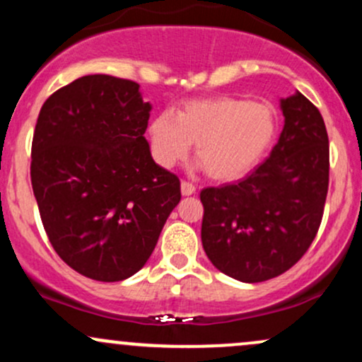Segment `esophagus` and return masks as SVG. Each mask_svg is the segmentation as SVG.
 I'll list each match as a JSON object with an SVG mask.
<instances>
[{
	"instance_id": "esophagus-1",
	"label": "esophagus",
	"mask_w": 362,
	"mask_h": 362,
	"mask_svg": "<svg viewBox=\"0 0 362 362\" xmlns=\"http://www.w3.org/2000/svg\"><path fill=\"white\" fill-rule=\"evenodd\" d=\"M180 187H182V194L184 195H192V194H195V185L192 184V182H187V180H184L180 184Z\"/></svg>"
}]
</instances>
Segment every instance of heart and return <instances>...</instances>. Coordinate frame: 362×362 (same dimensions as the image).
<instances>
[{
  "label": "heart",
  "instance_id": "b5f03b06",
  "mask_svg": "<svg viewBox=\"0 0 362 362\" xmlns=\"http://www.w3.org/2000/svg\"><path fill=\"white\" fill-rule=\"evenodd\" d=\"M277 131L276 112L264 102L216 97L189 102L175 115H156L149 124L153 156L170 168L195 155L214 180H235L260 163Z\"/></svg>",
  "mask_w": 362,
  "mask_h": 362
}]
</instances>
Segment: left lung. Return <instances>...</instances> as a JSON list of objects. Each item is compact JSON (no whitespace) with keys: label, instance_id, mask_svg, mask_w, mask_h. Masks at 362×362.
<instances>
[{"label":"left lung","instance_id":"8db88e82","mask_svg":"<svg viewBox=\"0 0 362 362\" xmlns=\"http://www.w3.org/2000/svg\"><path fill=\"white\" fill-rule=\"evenodd\" d=\"M284 129L271 155L236 184L207 187L202 247L218 271L262 282L289 271L318 233L328 192V134L300 91L282 98Z\"/></svg>","mask_w":362,"mask_h":362}]
</instances>
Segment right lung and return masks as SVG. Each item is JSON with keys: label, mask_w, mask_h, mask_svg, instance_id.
Segmentation results:
<instances>
[{"label": "right lung", "mask_w": 362, "mask_h": 362, "mask_svg": "<svg viewBox=\"0 0 362 362\" xmlns=\"http://www.w3.org/2000/svg\"><path fill=\"white\" fill-rule=\"evenodd\" d=\"M151 105L136 81L88 74L40 109L30 178L57 255L81 276L117 282L143 269L180 180L155 163L144 132Z\"/></svg>", "instance_id": "add662e5"}]
</instances>
